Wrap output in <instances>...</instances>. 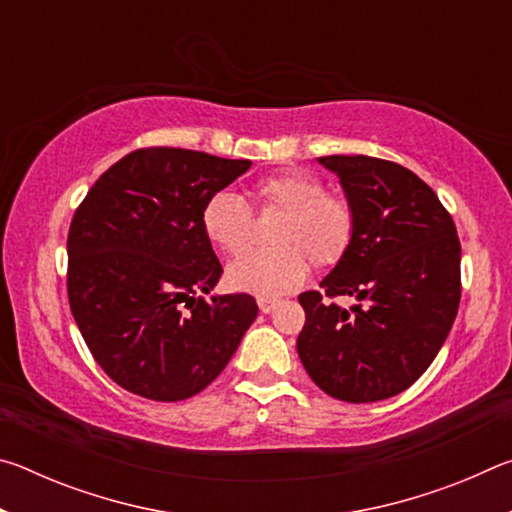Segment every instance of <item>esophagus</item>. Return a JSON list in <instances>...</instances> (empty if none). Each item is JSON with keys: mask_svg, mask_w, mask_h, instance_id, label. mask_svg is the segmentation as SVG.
<instances>
[{"mask_svg": "<svg viewBox=\"0 0 512 512\" xmlns=\"http://www.w3.org/2000/svg\"><path fill=\"white\" fill-rule=\"evenodd\" d=\"M257 305H259V311H262V314H271V311H273L275 305H277V300H275V298L259 296V298H257Z\"/></svg>", "mask_w": 512, "mask_h": 512, "instance_id": "1", "label": "esophagus"}]
</instances>
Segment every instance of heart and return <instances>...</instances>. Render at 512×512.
I'll return each instance as SVG.
<instances>
[{"label":"heart","mask_w":512,"mask_h":512,"mask_svg":"<svg viewBox=\"0 0 512 512\" xmlns=\"http://www.w3.org/2000/svg\"><path fill=\"white\" fill-rule=\"evenodd\" d=\"M253 196L262 212L280 219L271 230L273 248L250 253L228 266L232 289L280 296L296 289L314 268L336 266L348 253L357 230V214L348 198L327 192L323 180L307 171L289 169L259 180ZM201 228L225 255H241L253 239L248 205L230 189L207 196Z\"/></svg>","instance_id":"b5f03b06"}]
</instances>
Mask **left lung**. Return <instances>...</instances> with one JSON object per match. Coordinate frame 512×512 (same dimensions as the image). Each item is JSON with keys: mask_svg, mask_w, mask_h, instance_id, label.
Masks as SVG:
<instances>
[{"mask_svg": "<svg viewBox=\"0 0 512 512\" xmlns=\"http://www.w3.org/2000/svg\"><path fill=\"white\" fill-rule=\"evenodd\" d=\"M357 214L352 246L320 291L300 293L298 354L336 400L379 402L436 359L461 302V241L433 189L402 164L325 155ZM350 295V310L333 300Z\"/></svg>", "mask_w": 512, "mask_h": 512, "instance_id": "8db88e82", "label": "left lung"}]
</instances>
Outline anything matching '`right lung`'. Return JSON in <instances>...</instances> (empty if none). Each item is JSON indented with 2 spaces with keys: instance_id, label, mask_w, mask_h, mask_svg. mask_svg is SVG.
<instances>
[{
  "instance_id": "obj_1",
  "label": "right lung",
  "mask_w": 512,
  "mask_h": 512,
  "mask_svg": "<svg viewBox=\"0 0 512 512\" xmlns=\"http://www.w3.org/2000/svg\"><path fill=\"white\" fill-rule=\"evenodd\" d=\"M151 146L101 173L67 235V296L94 361L155 402L201 393L257 318L248 293L212 296L223 268L201 228L207 196L250 169Z\"/></svg>"
}]
</instances>
